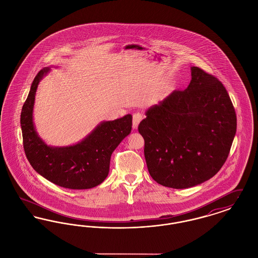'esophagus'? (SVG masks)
I'll use <instances>...</instances> for the list:
<instances>
[{
    "instance_id": "1",
    "label": "esophagus",
    "mask_w": 258,
    "mask_h": 258,
    "mask_svg": "<svg viewBox=\"0 0 258 258\" xmlns=\"http://www.w3.org/2000/svg\"><path fill=\"white\" fill-rule=\"evenodd\" d=\"M142 119H143V116H142L141 113L136 112V113L134 114V116H133V128L134 130H137L138 124L141 122Z\"/></svg>"
}]
</instances>
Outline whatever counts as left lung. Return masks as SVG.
Instances as JSON below:
<instances>
[{"label": "left lung", "instance_id": "8db88e82", "mask_svg": "<svg viewBox=\"0 0 258 258\" xmlns=\"http://www.w3.org/2000/svg\"><path fill=\"white\" fill-rule=\"evenodd\" d=\"M184 91L148 108L138 132L148 171L158 184L187 188L220 171L237 128L233 104L218 78L191 67Z\"/></svg>", "mask_w": 258, "mask_h": 258}]
</instances>
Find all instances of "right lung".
<instances>
[{
  "label": "right lung",
  "instance_id": "right-lung-1",
  "mask_svg": "<svg viewBox=\"0 0 258 258\" xmlns=\"http://www.w3.org/2000/svg\"><path fill=\"white\" fill-rule=\"evenodd\" d=\"M49 72L50 68H43L37 74L22 107L20 123L26 157L32 167L53 184L71 189L95 187L108 176L111 155L131 134L133 116L102 121L74 145H47L37 134L33 113L38 84Z\"/></svg>",
  "mask_w": 258,
  "mask_h": 258
}]
</instances>
